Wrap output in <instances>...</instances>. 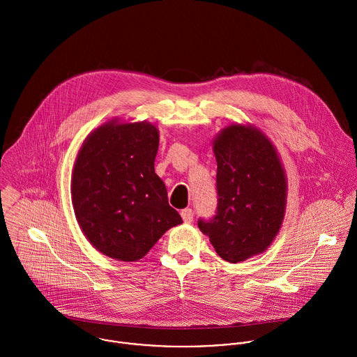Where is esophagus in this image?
<instances>
[{
    "mask_svg": "<svg viewBox=\"0 0 357 357\" xmlns=\"http://www.w3.org/2000/svg\"><path fill=\"white\" fill-rule=\"evenodd\" d=\"M181 217H183L184 222H187V224L192 222V220H194V211H192V208L187 207V208L181 210Z\"/></svg>",
    "mask_w": 357,
    "mask_h": 357,
    "instance_id": "obj_1",
    "label": "esophagus"
}]
</instances>
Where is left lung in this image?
<instances>
[{
	"label": "left lung",
	"instance_id": "8db88e82",
	"mask_svg": "<svg viewBox=\"0 0 357 357\" xmlns=\"http://www.w3.org/2000/svg\"><path fill=\"white\" fill-rule=\"evenodd\" d=\"M217 208L198 227L228 262L262 253L276 236L286 204V176L272 143L257 129L232 125L214 140Z\"/></svg>",
	"mask_w": 357,
	"mask_h": 357
}]
</instances>
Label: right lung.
Returning <instances> with one entry per match:
<instances>
[{
    "label": "right lung",
    "mask_w": 357,
    "mask_h": 357,
    "mask_svg": "<svg viewBox=\"0 0 357 357\" xmlns=\"http://www.w3.org/2000/svg\"><path fill=\"white\" fill-rule=\"evenodd\" d=\"M158 129L147 122H108L82 144L71 195L77 220L102 255L137 261L172 227L183 222L155 174Z\"/></svg>",
    "instance_id": "obj_1"
}]
</instances>
